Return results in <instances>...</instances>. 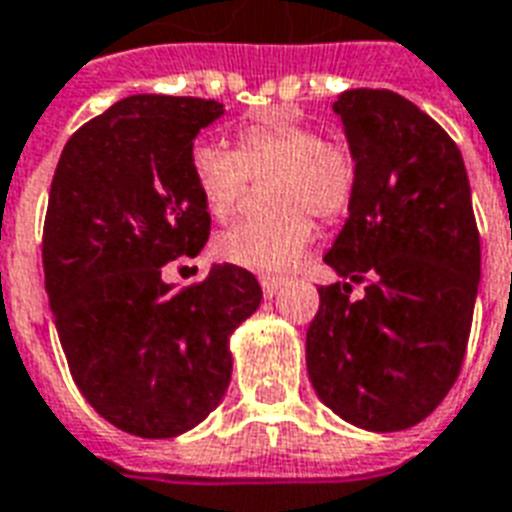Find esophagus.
<instances>
[{"label":"esophagus","mask_w":512,"mask_h":512,"mask_svg":"<svg viewBox=\"0 0 512 512\" xmlns=\"http://www.w3.org/2000/svg\"><path fill=\"white\" fill-rule=\"evenodd\" d=\"M260 287H263L265 298H273L276 292L282 290L284 282H282V279H271V276H263V279H260Z\"/></svg>","instance_id":"1"}]
</instances>
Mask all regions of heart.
I'll return each mask as SVG.
<instances>
[{"label":"heart","instance_id":"b5f03b06","mask_svg":"<svg viewBox=\"0 0 512 512\" xmlns=\"http://www.w3.org/2000/svg\"><path fill=\"white\" fill-rule=\"evenodd\" d=\"M193 177L214 220H228L239 209L249 177H273L268 204L276 212L220 233L214 252L247 271L284 273L314 241L308 214L335 220L351 206L357 163L346 147L322 142L317 128L284 109H273L236 131V152L198 144Z\"/></svg>","mask_w":512,"mask_h":512}]
</instances>
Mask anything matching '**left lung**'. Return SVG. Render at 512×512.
<instances>
[{
	"mask_svg": "<svg viewBox=\"0 0 512 512\" xmlns=\"http://www.w3.org/2000/svg\"><path fill=\"white\" fill-rule=\"evenodd\" d=\"M357 163L349 217L325 263L365 284L319 290L306 368L322 403L368 432L435 411L462 368L481 282V239L462 152L400 93L354 88L333 101Z\"/></svg>",
	"mask_w": 512,
	"mask_h": 512,
	"instance_id": "1",
	"label": "left lung"
}]
</instances>
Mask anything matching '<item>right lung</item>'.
<instances>
[{"label":"right lung","mask_w":512,"mask_h":512,"mask_svg":"<svg viewBox=\"0 0 512 512\" xmlns=\"http://www.w3.org/2000/svg\"><path fill=\"white\" fill-rule=\"evenodd\" d=\"M222 115L220 101L126 96L74 131L50 185L42 265L58 341L93 411L136 438H177L222 403L230 335L263 300L230 263L187 290L163 282V265L209 239L193 142Z\"/></svg>","instance_id":"add662e5"}]
</instances>
